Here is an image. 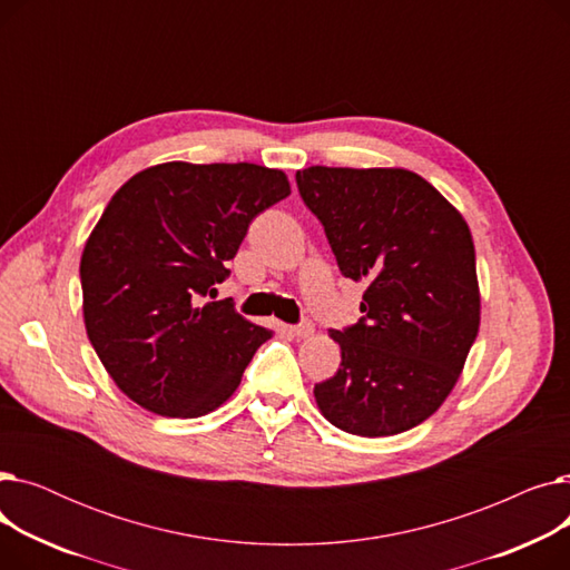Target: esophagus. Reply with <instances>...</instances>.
Segmentation results:
<instances>
[{"mask_svg": "<svg viewBox=\"0 0 570 570\" xmlns=\"http://www.w3.org/2000/svg\"><path fill=\"white\" fill-rule=\"evenodd\" d=\"M291 335L297 340H307L314 335V323L312 321H303L301 325H293L291 327Z\"/></svg>", "mask_w": 570, "mask_h": 570, "instance_id": "34e87169", "label": "esophagus"}]
</instances>
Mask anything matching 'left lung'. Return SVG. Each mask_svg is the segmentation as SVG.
<instances>
[{
    "label": "left lung",
    "mask_w": 570,
    "mask_h": 570,
    "mask_svg": "<svg viewBox=\"0 0 570 570\" xmlns=\"http://www.w3.org/2000/svg\"><path fill=\"white\" fill-rule=\"evenodd\" d=\"M295 179L342 275L367 284L363 318L331 333L342 365L314 385L321 413L370 439L421 425L451 395L481 327L464 217L404 168L309 166Z\"/></svg>",
    "instance_id": "8db88e82"
}]
</instances>
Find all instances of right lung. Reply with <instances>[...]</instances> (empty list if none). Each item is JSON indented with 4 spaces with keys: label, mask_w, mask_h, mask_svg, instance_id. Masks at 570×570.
<instances>
[{
    "label": "right lung",
    "mask_w": 570,
    "mask_h": 570,
    "mask_svg": "<svg viewBox=\"0 0 570 570\" xmlns=\"http://www.w3.org/2000/svg\"><path fill=\"white\" fill-rule=\"evenodd\" d=\"M291 194L284 170L168 161L115 191L80 258L82 318L115 385L166 417H198L235 391L273 331L203 303L252 219Z\"/></svg>",
    "instance_id": "right-lung-1"
}]
</instances>
